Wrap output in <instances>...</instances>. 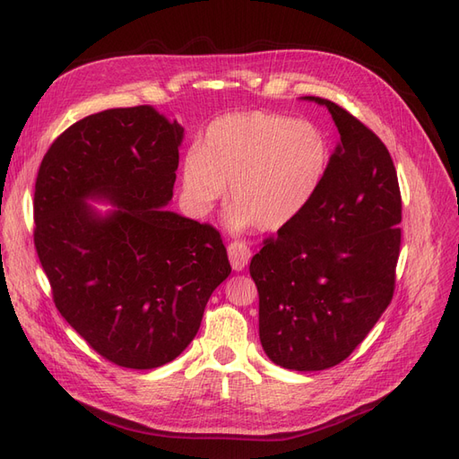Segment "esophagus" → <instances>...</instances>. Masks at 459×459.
Segmentation results:
<instances>
[{"mask_svg": "<svg viewBox=\"0 0 459 459\" xmlns=\"http://www.w3.org/2000/svg\"><path fill=\"white\" fill-rule=\"evenodd\" d=\"M228 256L231 262V268L235 272H241V270H245L248 260H251V248H248L245 243L235 241L228 247Z\"/></svg>", "mask_w": 459, "mask_h": 459, "instance_id": "esophagus-1", "label": "esophagus"}]
</instances>
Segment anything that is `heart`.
<instances>
[{
    "label": "heart",
    "mask_w": 459,
    "mask_h": 459,
    "mask_svg": "<svg viewBox=\"0 0 459 459\" xmlns=\"http://www.w3.org/2000/svg\"><path fill=\"white\" fill-rule=\"evenodd\" d=\"M327 164L325 134L314 122L251 110L214 120L201 147L187 151L182 179L199 214L211 211L228 184L230 231L253 224L277 231L308 206Z\"/></svg>",
    "instance_id": "obj_1"
}]
</instances>
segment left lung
I'll use <instances>...</instances> for the list:
<instances>
[{"label": "left lung", "instance_id": "8db88e82", "mask_svg": "<svg viewBox=\"0 0 459 459\" xmlns=\"http://www.w3.org/2000/svg\"><path fill=\"white\" fill-rule=\"evenodd\" d=\"M341 143L304 211L251 260L258 333L273 364L322 371L366 339L394 290L402 201L383 142L322 97Z\"/></svg>", "mask_w": 459, "mask_h": 459}]
</instances>
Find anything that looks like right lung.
<instances>
[{
    "label": "right lung",
    "mask_w": 459,
    "mask_h": 459,
    "mask_svg": "<svg viewBox=\"0 0 459 459\" xmlns=\"http://www.w3.org/2000/svg\"><path fill=\"white\" fill-rule=\"evenodd\" d=\"M182 142V124L152 107L107 108L66 128L39 164L34 245L55 307L122 368L182 354L231 272L214 228L166 208Z\"/></svg>",
    "instance_id": "right-lung-1"
}]
</instances>
